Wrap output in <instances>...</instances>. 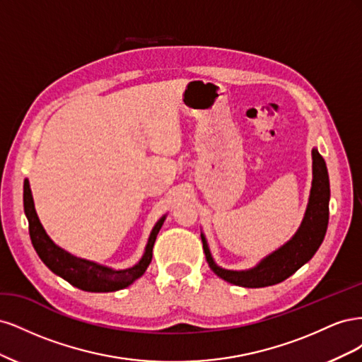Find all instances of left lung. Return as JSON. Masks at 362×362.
<instances>
[{
    "instance_id": "obj_1",
    "label": "left lung",
    "mask_w": 362,
    "mask_h": 362,
    "mask_svg": "<svg viewBox=\"0 0 362 362\" xmlns=\"http://www.w3.org/2000/svg\"><path fill=\"white\" fill-rule=\"evenodd\" d=\"M329 196L331 189L326 163L319 154V151L314 149L313 187L308 208H306L299 231L296 233L290 242L262 259L257 267L245 272H233L225 270L216 264L205 242V237L202 235V245L208 266L217 276H221L226 282L246 288L269 287L286 281L293 273L298 272L305 262H308L314 257L317 249L320 247L327 229V222H329Z\"/></svg>"
}]
</instances>
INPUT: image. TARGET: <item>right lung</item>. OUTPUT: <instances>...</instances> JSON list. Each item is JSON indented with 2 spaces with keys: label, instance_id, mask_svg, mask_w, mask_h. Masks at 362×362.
Listing matches in <instances>:
<instances>
[{
  "label": "right lung",
  "instance_id": "add662e5",
  "mask_svg": "<svg viewBox=\"0 0 362 362\" xmlns=\"http://www.w3.org/2000/svg\"><path fill=\"white\" fill-rule=\"evenodd\" d=\"M24 211L28 218V231L33 247L36 249L39 258L45 262V266L51 272L56 273V275L62 276L64 281L72 284L74 287L92 293H108L122 290L144 275L145 270L151 264L152 247H154L157 234L164 222V217H161L154 229H152L146 250L139 261V264L127 270H112L96 264V262L76 258L71 255L69 252L54 245V242L47 235L45 229H43L39 222L35 204H33L30 184L27 180L24 181Z\"/></svg>",
  "mask_w": 362,
  "mask_h": 362
}]
</instances>
